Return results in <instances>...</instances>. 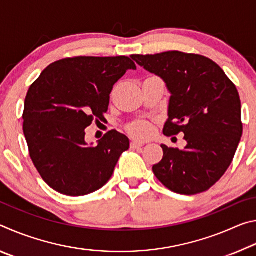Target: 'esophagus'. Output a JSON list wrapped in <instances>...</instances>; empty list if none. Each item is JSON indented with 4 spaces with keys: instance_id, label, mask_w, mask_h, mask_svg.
Instances as JSON below:
<instances>
[{
    "instance_id": "esophagus-1",
    "label": "esophagus",
    "mask_w": 256,
    "mask_h": 256,
    "mask_svg": "<svg viewBox=\"0 0 256 256\" xmlns=\"http://www.w3.org/2000/svg\"><path fill=\"white\" fill-rule=\"evenodd\" d=\"M144 142H138V141H132L131 144H130V146H131L132 149H136V148H140V146H144Z\"/></svg>"
}]
</instances>
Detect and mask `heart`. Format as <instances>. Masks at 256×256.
<instances>
[{"label": "heart", "instance_id": "b5f03b06", "mask_svg": "<svg viewBox=\"0 0 256 256\" xmlns=\"http://www.w3.org/2000/svg\"><path fill=\"white\" fill-rule=\"evenodd\" d=\"M128 131L134 138H146L151 136V133H152V128H151V125L149 123L136 122L130 125L128 128Z\"/></svg>", "mask_w": 256, "mask_h": 256}]
</instances>
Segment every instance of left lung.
I'll use <instances>...</instances> for the list:
<instances>
[{"mask_svg": "<svg viewBox=\"0 0 256 256\" xmlns=\"http://www.w3.org/2000/svg\"><path fill=\"white\" fill-rule=\"evenodd\" d=\"M131 58L166 82L172 96L164 133H183L188 142L183 150L162 144L164 157L154 174L175 193L208 190L230 166L242 134L236 86L218 64L198 54L170 50Z\"/></svg>", "mask_w": 256, "mask_h": 256, "instance_id": "8db88e82", "label": "left lung"}]
</instances>
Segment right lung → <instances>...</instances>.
<instances>
[{"instance_id":"right-lung-1","label":"right lung","mask_w":256,"mask_h":256,"mask_svg":"<svg viewBox=\"0 0 256 256\" xmlns=\"http://www.w3.org/2000/svg\"><path fill=\"white\" fill-rule=\"evenodd\" d=\"M136 68L128 56H76L52 63L30 86L24 133L34 167L56 192L82 196L110 180L128 138L112 130L88 146L84 130L105 118L112 86Z\"/></svg>"}]
</instances>
